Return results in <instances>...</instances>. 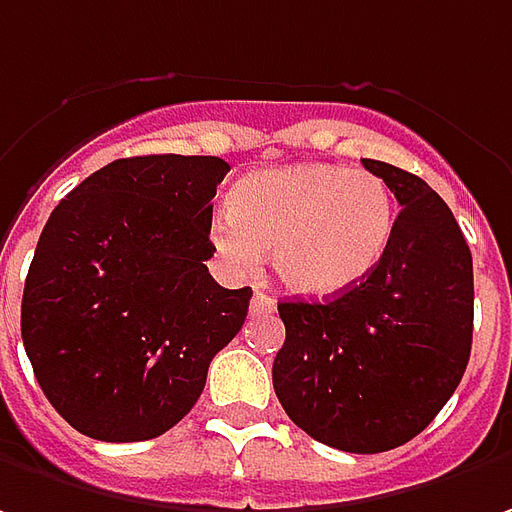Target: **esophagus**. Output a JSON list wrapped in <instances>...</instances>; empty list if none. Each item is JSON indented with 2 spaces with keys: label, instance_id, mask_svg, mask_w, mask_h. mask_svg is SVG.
Returning <instances> with one entry per match:
<instances>
[{
  "label": "esophagus",
  "instance_id": "1",
  "mask_svg": "<svg viewBox=\"0 0 512 512\" xmlns=\"http://www.w3.org/2000/svg\"><path fill=\"white\" fill-rule=\"evenodd\" d=\"M274 311H277L274 297L263 294V291H257L255 297H252V303H249V314H252V317H266V314H274Z\"/></svg>",
  "mask_w": 512,
  "mask_h": 512
}]
</instances>
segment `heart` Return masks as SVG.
Wrapping results in <instances>:
<instances>
[{"instance_id":"obj_1","label":"heart","mask_w":512,"mask_h":512,"mask_svg":"<svg viewBox=\"0 0 512 512\" xmlns=\"http://www.w3.org/2000/svg\"><path fill=\"white\" fill-rule=\"evenodd\" d=\"M382 178L337 164H294L240 178L209 238L235 272L272 252L274 274L300 297L328 300L377 269L394 235Z\"/></svg>"}]
</instances>
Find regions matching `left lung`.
Wrapping results in <instances>:
<instances>
[{
  "label": "left lung",
  "instance_id": "8db88e82",
  "mask_svg": "<svg viewBox=\"0 0 512 512\" xmlns=\"http://www.w3.org/2000/svg\"><path fill=\"white\" fill-rule=\"evenodd\" d=\"M399 201L394 235L360 286L326 303H277L286 343L274 394L311 439L345 453L411 442L462 382L473 343V257L431 186L362 158Z\"/></svg>",
  "mask_w": 512,
  "mask_h": 512
}]
</instances>
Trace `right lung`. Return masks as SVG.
I'll return each instance as SVG.
<instances>
[{
	"mask_svg": "<svg viewBox=\"0 0 512 512\" xmlns=\"http://www.w3.org/2000/svg\"><path fill=\"white\" fill-rule=\"evenodd\" d=\"M215 155H135L84 178L47 218L22 294V340L50 405L84 436L144 442L201 397L252 289L206 269Z\"/></svg>",
	"mask_w": 512,
	"mask_h": 512,
	"instance_id": "1",
	"label": "right lung"
}]
</instances>
